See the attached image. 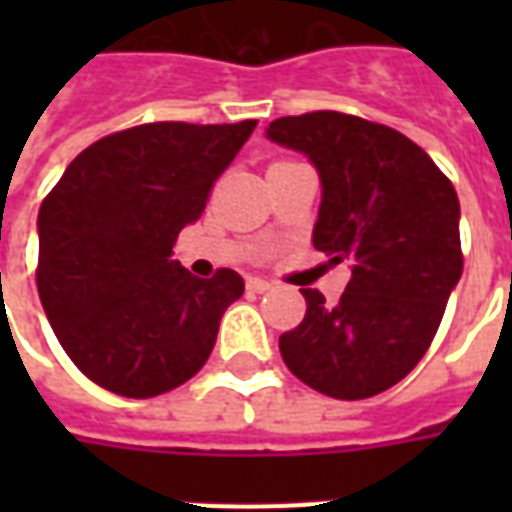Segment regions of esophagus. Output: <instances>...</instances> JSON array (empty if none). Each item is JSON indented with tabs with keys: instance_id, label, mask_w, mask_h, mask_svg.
I'll return each mask as SVG.
<instances>
[{
	"instance_id": "obj_1",
	"label": "esophagus",
	"mask_w": 512,
	"mask_h": 512,
	"mask_svg": "<svg viewBox=\"0 0 512 512\" xmlns=\"http://www.w3.org/2000/svg\"><path fill=\"white\" fill-rule=\"evenodd\" d=\"M246 288L252 290V293H266V290H271V288H274V285H271L268 279L249 277V279H246Z\"/></svg>"
}]
</instances>
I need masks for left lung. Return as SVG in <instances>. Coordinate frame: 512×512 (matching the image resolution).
I'll list each match as a JSON object with an SVG mask.
<instances>
[{
	"mask_svg": "<svg viewBox=\"0 0 512 512\" xmlns=\"http://www.w3.org/2000/svg\"><path fill=\"white\" fill-rule=\"evenodd\" d=\"M268 139L307 153L323 186L318 252L354 260L337 304L304 288V321L279 337L293 376L337 400L406 378L436 337L463 271L461 205L450 178L408 136L365 117H279Z\"/></svg>",
	"mask_w": 512,
	"mask_h": 512,
	"instance_id": "1",
	"label": "left lung"
}]
</instances>
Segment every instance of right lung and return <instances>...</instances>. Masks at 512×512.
Listing matches in <instances>:
<instances>
[{
    "instance_id": "add662e5",
    "label": "right lung",
    "mask_w": 512,
    "mask_h": 512,
    "mask_svg": "<svg viewBox=\"0 0 512 512\" xmlns=\"http://www.w3.org/2000/svg\"><path fill=\"white\" fill-rule=\"evenodd\" d=\"M257 120L145 123L82 150L38 213V293L84 376L123 397H156L200 373L244 279H197L172 260L213 183Z\"/></svg>"
}]
</instances>
